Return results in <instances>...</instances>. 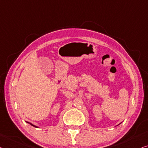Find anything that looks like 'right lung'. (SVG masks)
I'll use <instances>...</instances> for the list:
<instances>
[{"label": "right lung", "instance_id": "add662e5", "mask_svg": "<svg viewBox=\"0 0 148 148\" xmlns=\"http://www.w3.org/2000/svg\"><path fill=\"white\" fill-rule=\"evenodd\" d=\"M27 122V123H30V125H32V126H34V127H37V126H36V125H33V124H32V123H29V122Z\"/></svg>", "mask_w": 148, "mask_h": 148}]
</instances>
